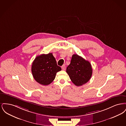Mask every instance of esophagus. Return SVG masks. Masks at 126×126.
<instances>
[{
	"label": "esophagus",
	"mask_w": 126,
	"mask_h": 126,
	"mask_svg": "<svg viewBox=\"0 0 126 126\" xmlns=\"http://www.w3.org/2000/svg\"><path fill=\"white\" fill-rule=\"evenodd\" d=\"M66 66H65V65H63V66H62L61 68H62V69L63 70H65L66 69Z\"/></svg>",
	"instance_id": "1"
}]
</instances>
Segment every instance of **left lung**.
I'll return each mask as SVG.
<instances>
[{"mask_svg":"<svg viewBox=\"0 0 126 126\" xmlns=\"http://www.w3.org/2000/svg\"><path fill=\"white\" fill-rule=\"evenodd\" d=\"M66 72L73 83L76 86L83 85L88 82L92 77L93 70L90 62L78 54L73 55L70 64Z\"/></svg>","mask_w":126,"mask_h":126,"instance_id":"8db88e82","label":"left lung"}]
</instances>
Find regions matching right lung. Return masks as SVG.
Returning a JSON list of instances; mask_svg holds the SVG:
<instances>
[{
  "instance_id": "1",
  "label": "right lung",
  "mask_w": 126,
  "mask_h": 126,
  "mask_svg": "<svg viewBox=\"0 0 126 126\" xmlns=\"http://www.w3.org/2000/svg\"><path fill=\"white\" fill-rule=\"evenodd\" d=\"M61 70L52 53L38 56L32 66L33 78L36 82L43 85L50 84L55 78L56 73Z\"/></svg>"
}]
</instances>
